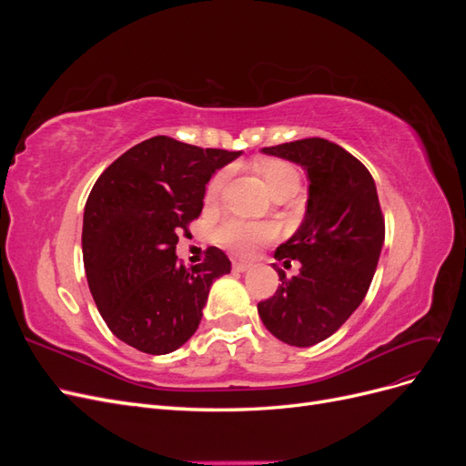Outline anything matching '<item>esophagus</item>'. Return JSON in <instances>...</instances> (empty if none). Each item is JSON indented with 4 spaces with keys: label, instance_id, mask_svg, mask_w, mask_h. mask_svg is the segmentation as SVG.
I'll list each match as a JSON object with an SVG mask.
<instances>
[{
    "label": "esophagus",
    "instance_id": "obj_1",
    "mask_svg": "<svg viewBox=\"0 0 466 466\" xmlns=\"http://www.w3.org/2000/svg\"><path fill=\"white\" fill-rule=\"evenodd\" d=\"M248 268H250V264H248V262H241V260L233 262V270H235V272H247Z\"/></svg>",
    "mask_w": 466,
    "mask_h": 466
}]
</instances>
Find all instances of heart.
Returning <instances> with one entry per match:
<instances>
[{
  "mask_svg": "<svg viewBox=\"0 0 466 466\" xmlns=\"http://www.w3.org/2000/svg\"><path fill=\"white\" fill-rule=\"evenodd\" d=\"M257 168L260 177L264 178V185L272 196L286 194L295 196L301 188V171L298 167L289 161L281 159H264L257 163ZM229 171L228 168H221L214 177L209 178L208 188H206V200H216L218 194L221 192L225 180H228ZM218 241L228 247L231 252L238 257H245L252 252L258 243L268 241V238L274 237V228L268 223H252L245 219H228L219 225L216 231Z\"/></svg>",
  "mask_w": 466,
  "mask_h": 466,
  "instance_id": "b5f03b06",
  "label": "heart"
}]
</instances>
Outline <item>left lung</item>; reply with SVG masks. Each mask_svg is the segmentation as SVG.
<instances>
[{"label": "left lung", "mask_w": 466, "mask_h": 466, "mask_svg": "<svg viewBox=\"0 0 466 466\" xmlns=\"http://www.w3.org/2000/svg\"><path fill=\"white\" fill-rule=\"evenodd\" d=\"M262 153L301 165L309 198L299 229L274 255L284 264L299 260V274L288 279L274 264L281 286L258 303V315L278 340L315 346L342 327L371 286L385 241L375 180L354 155L322 137Z\"/></svg>", "instance_id": "obj_1"}]
</instances>
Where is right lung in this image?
Wrapping results in <instances>:
<instances>
[{
    "label": "right lung",
    "mask_w": 466,
    "mask_h": 466,
    "mask_svg": "<svg viewBox=\"0 0 466 466\" xmlns=\"http://www.w3.org/2000/svg\"><path fill=\"white\" fill-rule=\"evenodd\" d=\"M238 155L155 136L96 178L83 214V264L98 313L122 342L163 356L198 329L209 288L231 262L209 247L187 270L175 250L200 216L208 180Z\"/></svg>",
    "instance_id": "obj_1"
}]
</instances>
